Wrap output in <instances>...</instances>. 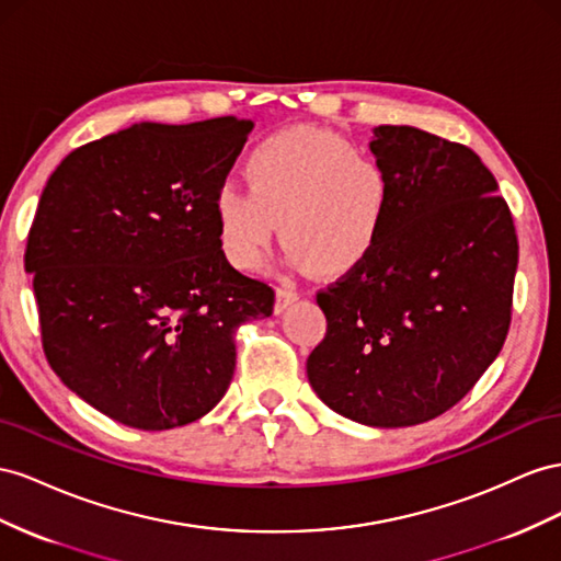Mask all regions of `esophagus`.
Instances as JSON below:
<instances>
[{
  "mask_svg": "<svg viewBox=\"0 0 561 561\" xmlns=\"http://www.w3.org/2000/svg\"><path fill=\"white\" fill-rule=\"evenodd\" d=\"M299 299V293L295 290V287L290 285H280L276 290V313H283L287 307L295 305V301Z\"/></svg>",
  "mask_w": 561,
  "mask_h": 561,
  "instance_id": "esophagus-1",
  "label": "esophagus"
}]
</instances>
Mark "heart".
Masks as SVG:
<instances>
[{
  "label": "heart",
  "mask_w": 561,
  "mask_h": 561,
  "mask_svg": "<svg viewBox=\"0 0 561 561\" xmlns=\"http://www.w3.org/2000/svg\"><path fill=\"white\" fill-rule=\"evenodd\" d=\"M248 191L215 198L219 245L236 268L264 262L276 233L287 260L323 276L356 268L380 243L391 205V179L380 158L344 136L290 127L256 144L245 162Z\"/></svg>",
  "instance_id": "b5f03b06"
}]
</instances>
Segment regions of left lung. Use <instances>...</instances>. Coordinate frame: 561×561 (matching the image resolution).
<instances>
[{"label": "left lung", "instance_id": "1", "mask_svg": "<svg viewBox=\"0 0 561 561\" xmlns=\"http://www.w3.org/2000/svg\"><path fill=\"white\" fill-rule=\"evenodd\" d=\"M391 179L380 243L316 295L328 330L307 358L313 391L370 427H411L456 405L501 354L519 243L472 148L380 125Z\"/></svg>", "mask_w": 561, "mask_h": 561}]
</instances>
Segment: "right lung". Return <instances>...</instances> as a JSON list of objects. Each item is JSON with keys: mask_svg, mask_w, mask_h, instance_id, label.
Here are the masks:
<instances>
[{"mask_svg": "<svg viewBox=\"0 0 561 561\" xmlns=\"http://www.w3.org/2000/svg\"><path fill=\"white\" fill-rule=\"evenodd\" d=\"M252 119L131 125L75 148L27 233L42 346L68 389L127 427L209 413L236 370V328L274 290L219 245L215 198Z\"/></svg>", "mask_w": 561, "mask_h": 561, "instance_id": "1", "label": "right lung"}]
</instances>
